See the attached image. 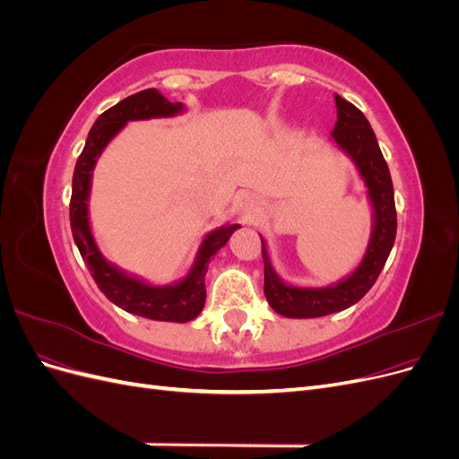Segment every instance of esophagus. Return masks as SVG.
Wrapping results in <instances>:
<instances>
[{
  "label": "esophagus",
  "mask_w": 459,
  "mask_h": 459,
  "mask_svg": "<svg viewBox=\"0 0 459 459\" xmlns=\"http://www.w3.org/2000/svg\"><path fill=\"white\" fill-rule=\"evenodd\" d=\"M239 208H241L243 216L251 218L260 211V201L256 195H253V193H245V195H241V199H239Z\"/></svg>",
  "instance_id": "34e87169"
}]
</instances>
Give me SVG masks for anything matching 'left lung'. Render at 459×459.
I'll list each match as a JSON object with an SVG mask.
<instances>
[{"label": "left lung", "instance_id": "8db88e82", "mask_svg": "<svg viewBox=\"0 0 459 459\" xmlns=\"http://www.w3.org/2000/svg\"><path fill=\"white\" fill-rule=\"evenodd\" d=\"M337 122L331 132V142L349 157L362 178L371 204V235L364 258L356 270L342 280L325 287H299L283 281L277 275L268 255V245L262 241L264 256V295L270 307L285 317H322L351 308L362 299L377 280L391 255L396 238L394 189L388 166L383 159L377 137L368 118L352 103L335 93Z\"/></svg>", "mask_w": 459, "mask_h": 459}]
</instances>
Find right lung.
Listing matches in <instances>:
<instances>
[{
	"label": "right lung",
	"mask_w": 459,
	"mask_h": 459,
	"mask_svg": "<svg viewBox=\"0 0 459 459\" xmlns=\"http://www.w3.org/2000/svg\"><path fill=\"white\" fill-rule=\"evenodd\" d=\"M186 110L184 103H172L155 90L149 88L137 91L126 100H122L115 107L107 108L105 113L95 120L91 126L84 151L76 160L73 176V197H71V230L78 251L88 264L91 277L101 293L117 304L118 308L130 314L142 316L157 322H176L186 324L195 319L204 308L206 287L204 275L208 270V262L224 247L231 233L239 230V224H226L212 230L204 235L199 245V251L193 260L189 272L174 283L169 285H152L142 277L124 272L122 268L108 262L100 247L90 226V191L91 176L101 152L110 143V140L126 126L132 120H149V118H169L182 115Z\"/></svg>",
	"instance_id": "1"
}]
</instances>
